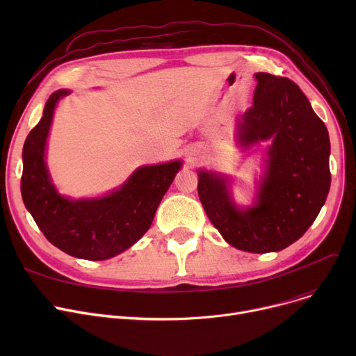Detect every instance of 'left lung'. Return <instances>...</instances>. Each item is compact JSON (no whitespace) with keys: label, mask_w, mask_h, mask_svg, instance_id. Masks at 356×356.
<instances>
[{"label":"left lung","mask_w":356,"mask_h":356,"mask_svg":"<svg viewBox=\"0 0 356 356\" xmlns=\"http://www.w3.org/2000/svg\"><path fill=\"white\" fill-rule=\"evenodd\" d=\"M254 104L238 124L245 145L271 140L267 173L254 208L238 209L222 177L199 172L203 209L228 244L248 252L282 251L310 228L330 188L325 122L293 81L255 73Z\"/></svg>","instance_id":"left-lung-1"}]
</instances>
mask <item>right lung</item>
<instances>
[{
  "instance_id": "right-lung-1",
  "label": "right lung",
  "mask_w": 356,
  "mask_h": 356,
  "mask_svg": "<svg viewBox=\"0 0 356 356\" xmlns=\"http://www.w3.org/2000/svg\"><path fill=\"white\" fill-rule=\"evenodd\" d=\"M67 93L65 89L53 93L42 120L26 138L22 196L50 244L72 257L101 261L136 244L152 227L181 163L140 167L121 189L99 199L70 200L60 196L49 177L44 148L54 106Z\"/></svg>"
}]
</instances>
